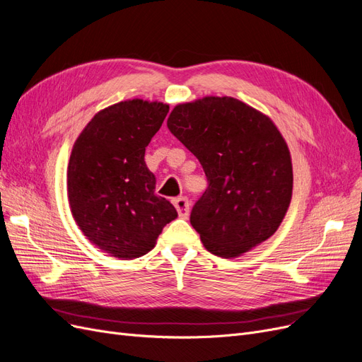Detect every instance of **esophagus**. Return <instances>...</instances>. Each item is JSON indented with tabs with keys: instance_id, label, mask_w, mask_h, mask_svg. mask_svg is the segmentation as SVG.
I'll list each match as a JSON object with an SVG mask.
<instances>
[{
	"instance_id": "obj_1",
	"label": "esophagus",
	"mask_w": 362,
	"mask_h": 362,
	"mask_svg": "<svg viewBox=\"0 0 362 362\" xmlns=\"http://www.w3.org/2000/svg\"><path fill=\"white\" fill-rule=\"evenodd\" d=\"M173 204H174V207H176L180 218H188V215H189V206H191L188 198H186V197H179V198L174 199Z\"/></svg>"
}]
</instances>
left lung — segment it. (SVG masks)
<instances>
[{
    "label": "left lung",
    "instance_id": "left-lung-1",
    "mask_svg": "<svg viewBox=\"0 0 362 362\" xmlns=\"http://www.w3.org/2000/svg\"><path fill=\"white\" fill-rule=\"evenodd\" d=\"M167 127L209 182L191 225L213 255L234 258L272 237L292 197L288 146L270 117L231 97L173 109Z\"/></svg>",
    "mask_w": 362,
    "mask_h": 362
}]
</instances>
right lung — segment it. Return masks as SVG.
Masks as SVG:
<instances>
[{"mask_svg": "<svg viewBox=\"0 0 362 362\" xmlns=\"http://www.w3.org/2000/svg\"><path fill=\"white\" fill-rule=\"evenodd\" d=\"M170 107L129 100L92 117L73 146L66 188L74 221L100 249L132 259L152 250L174 206L155 195L156 177L144 163L146 146Z\"/></svg>", "mask_w": 362, "mask_h": 362, "instance_id": "add662e5", "label": "right lung"}]
</instances>
